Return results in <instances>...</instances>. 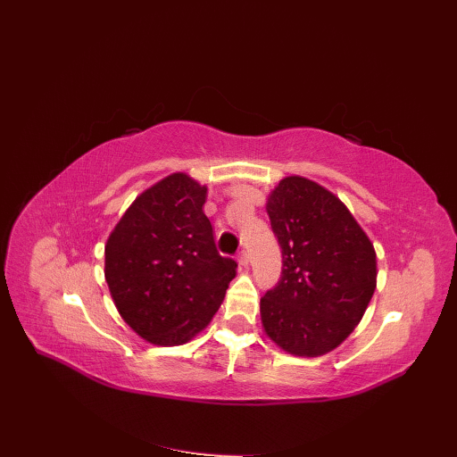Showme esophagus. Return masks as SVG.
<instances>
[{"label":"esophagus","instance_id":"34e87169","mask_svg":"<svg viewBox=\"0 0 457 457\" xmlns=\"http://www.w3.org/2000/svg\"><path fill=\"white\" fill-rule=\"evenodd\" d=\"M237 262H239V265H243V267H246V265H248L250 256H248V252H246V250L237 252Z\"/></svg>","mask_w":457,"mask_h":457}]
</instances>
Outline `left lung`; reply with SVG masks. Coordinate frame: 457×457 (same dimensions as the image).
I'll return each instance as SVG.
<instances>
[{
	"instance_id": "obj_1",
	"label": "left lung",
	"mask_w": 457,
	"mask_h": 457,
	"mask_svg": "<svg viewBox=\"0 0 457 457\" xmlns=\"http://www.w3.org/2000/svg\"><path fill=\"white\" fill-rule=\"evenodd\" d=\"M267 214L282 273L262 297L265 333L294 356H322L360 324L375 294V248L341 199L309 179L280 180Z\"/></svg>"
}]
</instances>
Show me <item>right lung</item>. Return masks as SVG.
<instances>
[{"mask_svg":"<svg viewBox=\"0 0 457 457\" xmlns=\"http://www.w3.org/2000/svg\"><path fill=\"white\" fill-rule=\"evenodd\" d=\"M207 188L175 173L143 192L105 246V278L118 312L143 339L173 346L205 328L237 262L220 256Z\"/></svg>","mask_w":457,"mask_h":457,"instance_id":"1","label":"right lung"}]
</instances>
